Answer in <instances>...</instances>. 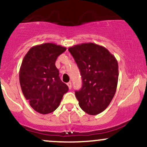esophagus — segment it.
I'll use <instances>...</instances> for the list:
<instances>
[{
  "instance_id": "1",
  "label": "esophagus",
  "mask_w": 147,
  "mask_h": 147,
  "mask_svg": "<svg viewBox=\"0 0 147 147\" xmlns=\"http://www.w3.org/2000/svg\"><path fill=\"white\" fill-rule=\"evenodd\" d=\"M67 86H68V88L71 89V88H72V83H71V82H68V83H67Z\"/></svg>"
}]
</instances>
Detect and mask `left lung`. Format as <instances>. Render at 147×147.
<instances>
[{
    "label": "left lung",
    "instance_id": "8db88e82",
    "mask_svg": "<svg viewBox=\"0 0 147 147\" xmlns=\"http://www.w3.org/2000/svg\"><path fill=\"white\" fill-rule=\"evenodd\" d=\"M82 79V87L75 91L80 107L91 115L108 107L117 91L119 78L117 60L104 47L82 43L69 47Z\"/></svg>",
    "mask_w": 147,
    "mask_h": 147
}]
</instances>
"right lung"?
<instances>
[{
  "label": "right lung",
  "mask_w": 147,
  "mask_h": 147,
  "mask_svg": "<svg viewBox=\"0 0 147 147\" xmlns=\"http://www.w3.org/2000/svg\"><path fill=\"white\" fill-rule=\"evenodd\" d=\"M66 48L44 43L29 49L22 61L19 82L31 107L42 114L53 112L60 105L68 86L61 80L56 59Z\"/></svg>",
  "instance_id": "obj_1"
}]
</instances>
